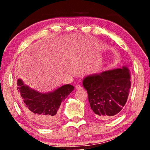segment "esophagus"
<instances>
[{
    "instance_id": "esophagus-1",
    "label": "esophagus",
    "mask_w": 150,
    "mask_h": 150,
    "mask_svg": "<svg viewBox=\"0 0 150 150\" xmlns=\"http://www.w3.org/2000/svg\"><path fill=\"white\" fill-rule=\"evenodd\" d=\"M75 88H76V89H77V90H80V89H82V88H83L82 87H81L80 85H76V86H75Z\"/></svg>"
}]
</instances>
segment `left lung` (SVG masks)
<instances>
[{
  "label": "left lung",
  "mask_w": 150,
  "mask_h": 150,
  "mask_svg": "<svg viewBox=\"0 0 150 150\" xmlns=\"http://www.w3.org/2000/svg\"><path fill=\"white\" fill-rule=\"evenodd\" d=\"M131 75L126 66L86 76L83 86L88 93L92 113L105 120L117 116L125 105L131 87Z\"/></svg>",
  "instance_id": "8db88e82"
}]
</instances>
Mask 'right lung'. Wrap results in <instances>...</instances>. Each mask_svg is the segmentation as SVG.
Here are the masks:
<instances>
[{"mask_svg": "<svg viewBox=\"0 0 150 150\" xmlns=\"http://www.w3.org/2000/svg\"><path fill=\"white\" fill-rule=\"evenodd\" d=\"M74 89L71 85H64L51 92L40 93L17 80L19 101L25 114L42 128H47L57 122L62 102Z\"/></svg>", "mask_w": 150, "mask_h": 150, "instance_id": "1", "label": "right lung"}]
</instances>
